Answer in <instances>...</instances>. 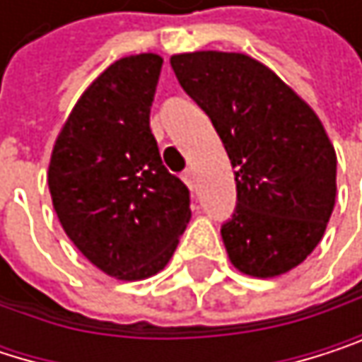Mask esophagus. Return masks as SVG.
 I'll use <instances>...</instances> for the list:
<instances>
[{
    "instance_id": "1",
    "label": "esophagus",
    "mask_w": 362,
    "mask_h": 362,
    "mask_svg": "<svg viewBox=\"0 0 362 362\" xmlns=\"http://www.w3.org/2000/svg\"><path fill=\"white\" fill-rule=\"evenodd\" d=\"M181 177H183V181H185V185H187L189 189H196V175H194L192 168H185Z\"/></svg>"
}]
</instances>
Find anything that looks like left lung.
Returning a JSON list of instances; mask_svg holds the SVG:
<instances>
[{"label": "left lung", "instance_id": "obj_1", "mask_svg": "<svg viewBox=\"0 0 362 362\" xmlns=\"http://www.w3.org/2000/svg\"><path fill=\"white\" fill-rule=\"evenodd\" d=\"M183 91L209 115L235 168L237 206L221 223L230 262L254 277L300 264L335 206L337 158L315 112L267 66L241 55H173Z\"/></svg>", "mask_w": 362, "mask_h": 362}]
</instances>
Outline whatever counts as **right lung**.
Listing matches in <instances>:
<instances>
[{"mask_svg":"<svg viewBox=\"0 0 362 362\" xmlns=\"http://www.w3.org/2000/svg\"><path fill=\"white\" fill-rule=\"evenodd\" d=\"M162 57L132 55L81 95L53 149L49 189L70 241L104 273L145 279L170 260L192 217L187 185L149 127Z\"/></svg>","mask_w":362,"mask_h":362,"instance_id":"right-lung-1","label":"right lung"}]
</instances>
